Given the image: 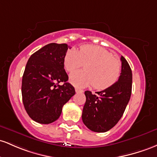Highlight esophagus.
I'll return each instance as SVG.
<instances>
[{"mask_svg":"<svg viewBox=\"0 0 157 157\" xmlns=\"http://www.w3.org/2000/svg\"><path fill=\"white\" fill-rule=\"evenodd\" d=\"M75 92L82 93L84 92V90H81V89H78V88H75Z\"/></svg>","mask_w":157,"mask_h":157,"instance_id":"esophagus-1","label":"esophagus"}]
</instances>
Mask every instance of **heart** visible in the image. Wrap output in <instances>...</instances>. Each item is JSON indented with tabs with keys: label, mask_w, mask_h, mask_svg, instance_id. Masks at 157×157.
Instances as JSON below:
<instances>
[{
	"label": "heart",
	"mask_w": 157,
	"mask_h": 157,
	"mask_svg": "<svg viewBox=\"0 0 157 157\" xmlns=\"http://www.w3.org/2000/svg\"><path fill=\"white\" fill-rule=\"evenodd\" d=\"M65 69L73 72L84 64V70L75 71L70 75V81L76 87H93L102 90L111 87L119 78L121 64L108 50L98 46L86 44L67 50L64 58Z\"/></svg>",
	"instance_id": "b5f03b06"
}]
</instances>
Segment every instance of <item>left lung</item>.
Here are the masks:
<instances>
[{"instance_id":"left-lung-1","label":"left lung","mask_w":157,"mask_h":157,"mask_svg":"<svg viewBox=\"0 0 157 157\" xmlns=\"http://www.w3.org/2000/svg\"><path fill=\"white\" fill-rule=\"evenodd\" d=\"M121 72L119 78L111 87L97 95L85 91L86 102L82 121L92 131L103 133L113 128L122 117L131 96L132 71L128 61L121 57Z\"/></svg>"}]
</instances>
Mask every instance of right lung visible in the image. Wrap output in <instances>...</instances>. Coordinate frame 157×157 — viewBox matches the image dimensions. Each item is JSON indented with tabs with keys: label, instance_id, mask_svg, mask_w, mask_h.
<instances>
[{
	"label": "right lung",
	"instance_id": "add662e5",
	"mask_svg": "<svg viewBox=\"0 0 157 157\" xmlns=\"http://www.w3.org/2000/svg\"><path fill=\"white\" fill-rule=\"evenodd\" d=\"M68 47L67 44H49L33 53L26 63L22 78L23 103L29 117L40 124L57 120L64 105L75 93L64 70ZM60 82L64 84L59 86Z\"/></svg>",
	"mask_w": 157,
	"mask_h": 157
}]
</instances>
